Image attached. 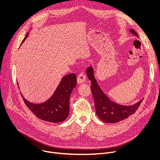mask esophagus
Here are the masks:
<instances>
[{
    "label": "esophagus",
    "instance_id": "1",
    "mask_svg": "<svg viewBox=\"0 0 160 160\" xmlns=\"http://www.w3.org/2000/svg\"><path fill=\"white\" fill-rule=\"evenodd\" d=\"M85 80H86V76L84 74V73L83 72L80 73L78 75V77H77V82H78V83H83V82H85Z\"/></svg>",
    "mask_w": 160,
    "mask_h": 160
}]
</instances>
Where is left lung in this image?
Listing matches in <instances>:
<instances>
[{
  "mask_svg": "<svg viewBox=\"0 0 160 160\" xmlns=\"http://www.w3.org/2000/svg\"><path fill=\"white\" fill-rule=\"evenodd\" d=\"M130 32L138 37V33L133 30L130 29ZM86 72L92 84L90 88L94 100L97 115L102 122L109 123L118 122L127 118L138 109L143 99L132 106H123L114 102L107 97L98 84L94 75L93 68L89 66Z\"/></svg>",
  "mask_w": 160,
  "mask_h": 160,
  "instance_id": "8db88e82",
  "label": "left lung"
}]
</instances>
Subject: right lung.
Wrapping results in <instances>:
<instances>
[{
    "label": "right lung",
    "mask_w": 160,
    "mask_h": 160,
    "mask_svg": "<svg viewBox=\"0 0 160 160\" xmlns=\"http://www.w3.org/2000/svg\"><path fill=\"white\" fill-rule=\"evenodd\" d=\"M26 35L22 43L27 38ZM77 85L75 73L62 77L51 98L41 104H33L26 100L21 93L27 107L38 118L51 123H60L67 118L70 111V97Z\"/></svg>",
    "instance_id": "add662e5"
}]
</instances>
